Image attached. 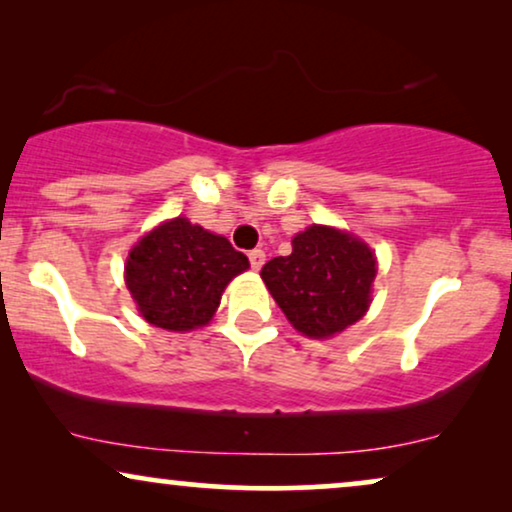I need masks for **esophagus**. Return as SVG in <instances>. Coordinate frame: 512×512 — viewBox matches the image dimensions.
Here are the masks:
<instances>
[{"label": "esophagus", "mask_w": 512, "mask_h": 512, "mask_svg": "<svg viewBox=\"0 0 512 512\" xmlns=\"http://www.w3.org/2000/svg\"><path fill=\"white\" fill-rule=\"evenodd\" d=\"M248 260H250V267H252V269L260 271L264 260H267V255H264V250H250V252H248Z\"/></svg>", "instance_id": "1"}]
</instances>
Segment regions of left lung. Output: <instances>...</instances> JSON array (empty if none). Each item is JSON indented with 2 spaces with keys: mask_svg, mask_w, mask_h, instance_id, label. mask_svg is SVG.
Wrapping results in <instances>:
<instances>
[{
  "mask_svg": "<svg viewBox=\"0 0 512 512\" xmlns=\"http://www.w3.org/2000/svg\"><path fill=\"white\" fill-rule=\"evenodd\" d=\"M260 276L297 332L327 339L370 309L377 257L349 231L311 224L292 238L290 255L269 260Z\"/></svg>",
  "mask_w": 512,
  "mask_h": 512,
  "instance_id": "8db88e82",
  "label": "left lung"
}]
</instances>
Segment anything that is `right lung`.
Segmentation results:
<instances>
[{"mask_svg": "<svg viewBox=\"0 0 512 512\" xmlns=\"http://www.w3.org/2000/svg\"><path fill=\"white\" fill-rule=\"evenodd\" d=\"M248 267V257L227 238L175 217L128 252L126 288L147 323L189 332L215 316L224 288Z\"/></svg>", "mask_w": 512, "mask_h": 512, "instance_id": "obj_1", "label": "right lung"}]
</instances>
